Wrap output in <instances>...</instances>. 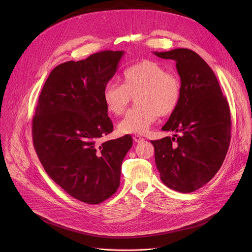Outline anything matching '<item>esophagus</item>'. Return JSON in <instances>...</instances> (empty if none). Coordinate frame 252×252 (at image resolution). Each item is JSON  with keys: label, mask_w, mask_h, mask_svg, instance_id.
Returning a JSON list of instances; mask_svg holds the SVG:
<instances>
[{"label": "esophagus", "mask_w": 252, "mask_h": 252, "mask_svg": "<svg viewBox=\"0 0 252 252\" xmlns=\"http://www.w3.org/2000/svg\"><path fill=\"white\" fill-rule=\"evenodd\" d=\"M145 139L142 137V136H139V135H136V136H134V141L136 142V143H141V142H143Z\"/></svg>", "instance_id": "34e87169"}]
</instances>
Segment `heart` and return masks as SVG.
<instances>
[{
  "label": "heart",
  "instance_id": "1",
  "mask_svg": "<svg viewBox=\"0 0 252 252\" xmlns=\"http://www.w3.org/2000/svg\"><path fill=\"white\" fill-rule=\"evenodd\" d=\"M182 83L175 72L160 63L143 60L123 74V85L108 83L103 89V102L115 116L125 113L133 97L138 105L118 124L122 134H144L158 116L173 114L181 101Z\"/></svg>",
  "mask_w": 252,
  "mask_h": 252
}]
</instances>
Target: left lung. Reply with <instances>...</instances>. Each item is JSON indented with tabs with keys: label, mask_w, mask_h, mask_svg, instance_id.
Segmentation results:
<instances>
[{
	"label": "left lung",
	"mask_w": 252,
	"mask_h": 252,
	"mask_svg": "<svg viewBox=\"0 0 252 252\" xmlns=\"http://www.w3.org/2000/svg\"><path fill=\"white\" fill-rule=\"evenodd\" d=\"M154 54L176 61L182 83L180 104L162 126L178 134L151 141L156 167L168 188L191 193L216 176L227 155L229 103L213 69L194 51L182 48Z\"/></svg>",
	"instance_id": "8db88e82"
}]
</instances>
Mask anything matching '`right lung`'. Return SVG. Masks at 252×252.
<instances>
[{
    "mask_svg": "<svg viewBox=\"0 0 252 252\" xmlns=\"http://www.w3.org/2000/svg\"><path fill=\"white\" fill-rule=\"evenodd\" d=\"M124 51H101L51 71L32 118V142L46 173L75 199L99 204L121 183L122 162L133 146L126 135L101 142L113 130L103 89Z\"/></svg>",
    "mask_w": 252,
    "mask_h": 252,
    "instance_id": "right-lung-1",
    "label": "right lung"
}]
</instances>
